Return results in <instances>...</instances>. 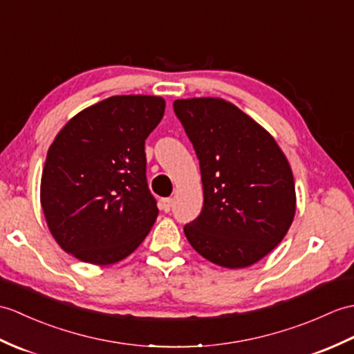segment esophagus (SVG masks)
Returning <instances> with one entry per match:
<instances>
[{
    "mask_svg": "<svg viewBox=\"0 0 354 354\" xmlns=\"http://www.w3.org/2000/svg\"><path fill=\"white\" fill-rule=\"evenodd\" d=\"M160 205H161V209L164 212H169L171 209V205H174V201H171L170 197H164V199H161Z\"/></svg>",
    "mask_w": 354,
    "mask_h": 354,
    "instance_id": "obj_1",
    "label": "esophagus"
}]
</instances>
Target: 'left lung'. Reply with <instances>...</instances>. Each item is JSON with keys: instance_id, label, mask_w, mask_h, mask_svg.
<instances>
[{"instance_id": "obj_1", "label": "left lung", "mask_w": 354, "mask_h": 354, "mask_svg": "<svg viewBox=\"0 0 354 354\" xmlns=\"http://www.w3.org/2000/svg\"><path fill=\"white\" fill-rule=\"evenodd\" d=\"M174 109L201 164L203 208L184 226L193 249L226 268L253 266L283 240L295 214L292 170L267 129L220 97Z\"/></svg>"}]
</instances>
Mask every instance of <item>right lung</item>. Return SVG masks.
I'll return each instance as SVG.
<instances>
[{
  "label": "right lung",
  "mask_w": 354,
  "mask_h": 354,
  "mask_svg": "<svg viewBox=\"0 0 354 354\" xmlns=\"http://www.w3.org/2000/svg\"><path fill=\"white\" fill-rule=\"evenodd\" d=\"M161 96H111L73 116L49 146L40 180L46 225L77 259H125L158 216L147 188L145 140L164 116Z\"/></svg>",
  "instance_id": "add662e5"
}]
</instances>
